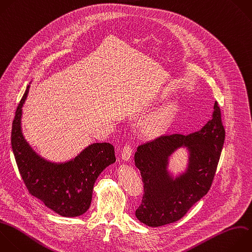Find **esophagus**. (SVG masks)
I'll list each match as a JSON object with an SVG mask.
<instances>
[{
	"label": "esophagus",
	"mask_w": 252,
	"mask_h": 252,
	"mask_svg": "<svg viewBox=\"0 0 252 252\" xmlns=\"http://www.w3.org/2000/svg\"><path fill=\"white\" fill-rule=\"evenodd\" d=\"M132 156V148L130 145H125L122 152H121V158L124 161H128Z\"/></svg>",
	"instance_id": "obj_1"
}]
</instances>
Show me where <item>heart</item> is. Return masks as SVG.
<instances>
[{
    "label": "heart",
    "mask_w": 252,
    "mask_h": 252,
    "mask_svg": "<svg viewBox=\"0 0 252 252\" xmlns=\"http://www.w3.org/2000/svg\"><path fill=\"white\" fill-rule=\"evenodd\" d=\"M178 111L175 103H168L159 108L150 119L149 129L155 133L164 132L174 120Z\"/></svg>",
    "instance_id": "obj_1"
}]
</instances>
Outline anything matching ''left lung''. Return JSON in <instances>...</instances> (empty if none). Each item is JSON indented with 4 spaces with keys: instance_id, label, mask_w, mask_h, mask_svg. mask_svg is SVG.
<instances>
[{
    "instance_id": "obj_1",
    "label": "left lung",
    "mask_w": 252,
    "mask_h": 252,
    "mask_svg": "<svg viewBox=\"0 0 252 252\" xmlns=\"http://www.w3.org/2000/svg\"><path fill=\"white\" fill-rule=\"evenodd\" d=\"M220 110L215 102L212 119L187 136L164 135L138 147L135 164L144 182L137 219L149 226H161L180 220L204 197L213 182L224 142ZM189 153L184 172L175 177L168 170L169 158L178 149Z\"/></svg>"
}]
</instances>
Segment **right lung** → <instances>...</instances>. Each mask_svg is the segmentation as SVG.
Returning a JSON list of instances; mask_svg holds the SVG:
<instances>
[{
	"label": "right lung",
	"mask_w": 252,
	"mask_h": 252,
	"mask_svg": "<svg viewBox=\"0 0 252 252\" xmlns=\"http://www.w3.org/2000/svg\"><path fill=\"white\" fill-rule=\"evenodd\" d=\"M30 85L17 108L12 129L15 158L30 193L63 217H78L91 206L93 189L99 174L116 160L109 143H93L75 158L55 162L37 154L26 140L23 128V106Z\"/></svg>",
	"instance_id": "obj_1"
}]
</instances>
